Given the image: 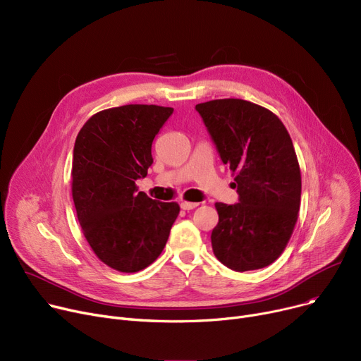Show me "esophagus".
I'll return each mask as SVG.
<instances>
[{"label": "esophagus", "instance_id": "1", "mask_svg": "<svg viewBox=\"0 0 361 361\" xmlns=\"http://www.w3.org/2000/svg\"><path fill=\"white\" fill-rule=\"evenodd\" d=\"M198 205H200L198 202H188V201H182V202H180V208H182V209H186V211L194 209V208H197Z\"/></svg>", "mask_w": 361, "mask_h": 361}]
</instances>
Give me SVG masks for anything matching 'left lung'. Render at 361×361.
<instances>
[{"mask_svg":"<svg viewBox=\"0 0 361 361\" xmlns=\"http://www.w3.org/2000/svg\"><path fill=\"white\" fill-rule=\"evenodd\" d=\"M195 109L239 192L235 205L216 202L214 255L238 272L265 268L284 252L299 217L302 175L290 134L277 115L247 100L217 99Z\"/></svg>","mask_w":361,"mask_h":361,"instance_id":"obj_1","label":"left lung"}]
</instances>
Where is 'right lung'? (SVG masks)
<instances>
[{"label": "right lung", "mask_w": 361, "mask_h": 361, "mask_svg": "<svg viewBox=\"0 0 361 361\" xmlns=\"http://www.w3.org/2000/svg\"><path fill=\"white\" fill-rule=\"evenodd\" d=\"M173 108L125 104L94 114L74 145L71 192L82 235L94 255L121 272L153 264L179 214L178 202L138 192L153 163L152 144Z\"/></svg>", "instance_id": "1"}]
</instances>
